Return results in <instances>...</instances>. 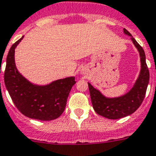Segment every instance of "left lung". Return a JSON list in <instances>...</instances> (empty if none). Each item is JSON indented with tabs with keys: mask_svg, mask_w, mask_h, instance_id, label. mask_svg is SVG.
Masks as SVG:
<instances>
[{
	"mask_svg": "<svg viewBox=\"0 0 156 156\" xmlns=\"http://www.w3.org/2000/svg\"><path fill=\"white\" fill-rule=\"evenodd\" d=\"M123 32L125 34L132 37V34L127 29H123ZM132 41L140 52L141 71L138 80L129 92L118 98H106L88 83L94 110L98 115L108 119H117L131 115L140 108L145 97L150 77L148 67L146 64L145 52L133 37H132Z\"/></svg>",
	"mask_w": 156,
	"mask_h": 156,
	"instance_id": "1",
	"label": "left lung"
}]
</instances>
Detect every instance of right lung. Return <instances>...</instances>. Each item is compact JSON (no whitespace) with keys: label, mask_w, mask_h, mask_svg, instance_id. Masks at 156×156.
Returning a JSON list of instances; mask_svg holds the SVG:
<instances>
[{"label":"right lung","mask_w":156,"mask_h":156,"mask_svg":"<svg viewBox=\"0 0 156 156\" xmlns=\"http://www.w3.org/2000/svg\"><path fill=\"white\" fill-rule=\"evenodd\" d=\"M22 38L12 45L8 53L4 74L6 88L16 108L25 116L43 121L56 119L64 111L75 77L58 80L46 86L29 82L18 73L14 62L15 48Z\"/></svg>","instance_id":"add662e5"}]
</instances>
